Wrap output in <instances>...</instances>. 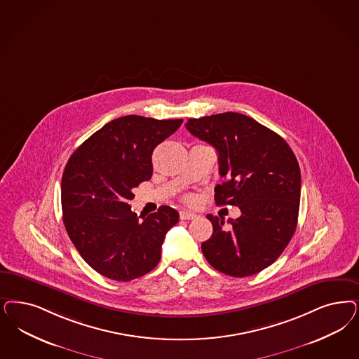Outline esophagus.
<instances>
[{
    "label": "esophagus",
    "mask_w": 359,
    "mask_h": 359,
    "mask_svg": "<svg viewBox=\"0 0 359 359\" xmlns=\"http://www.w3.org/2000/svg\"><path fill=\"white\" fill-rule=\"evenodd\" d=\"M196 217H198V215L194 213V212H189V210H182L180 212V219L182 220H194Z\"/></svg>",
    "instance_id": "1"
}]
</instances>
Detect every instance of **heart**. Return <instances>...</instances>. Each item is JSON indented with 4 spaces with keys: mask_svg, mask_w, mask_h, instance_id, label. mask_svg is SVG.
Listing matches in <instances>:
<instances>
[{
    "mask_svg": "<svg viewBox=\"0 0 359 359\" xmlns=\"http://www.w3.org/2000/svg\"><path fill=\"white\" fill-rule=\"evenodd\" d=\"M189 198V200H192V198Z\"/></svg>",
    "mask_w": 359,
    "mask_h": 359,
    "instance_id": "obj_1",
    "label": "heart"
}]
</instances>
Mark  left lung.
<instances>
[{
  "instance_id": "obj_1",
  "label": "left lung",
  "mask_w": 359,
  "mask_h": 359,
  "mask_svg": "<svg viewBox=\"0 0 359 359\" xmlns=\"http://www.w3.org/2000/svg\"><path fill=\"white\" fill-rule=\"evenodd\" d=\"M187 130L219 155L223 184L217 205H235L241 216L208 215L213 233L201 244L210 265L232 277L261 272L280 257L296 231L301 172L296 156L278 134L244 114L223 112L188 119Z\"/></svg>"
}]
</instances>
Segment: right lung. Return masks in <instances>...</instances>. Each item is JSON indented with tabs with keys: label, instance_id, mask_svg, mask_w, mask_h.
Here are the masks:
<instances>
[{
	"label": "right lung",
	"instance_id": "add662e5",
	"mask_svg": "<svg viewBox=\"0 0 359 359\" xmlns=\"http://www.w3.org/2000/svg\"><path fill=\"white\" fill-rule=\"evenodd\" d=\"M183 119L127 115L104 124L67 161L61 183L63 224L76 250L99 274L131 281L161 261V244L179 213L161 205L140 220L133 189L152 176V152Z\"/></svg>",
	"mask_w": 359,
	"mask_h": 359
}]
</instances>
